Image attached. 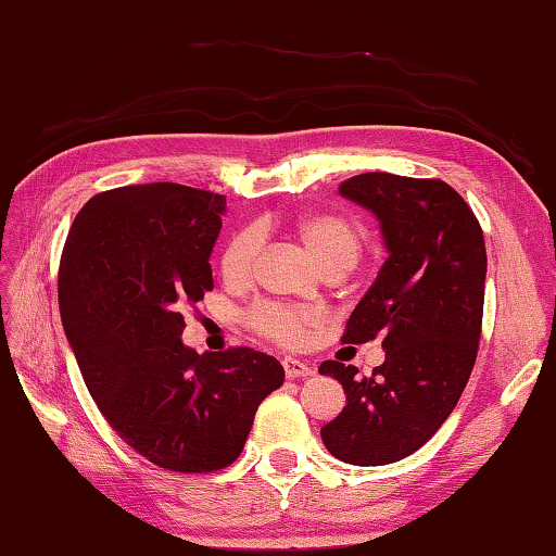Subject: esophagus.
Segmentation results:
<instances>
[{
	"label": "esophagus",
	"instance_id": "obj_1",
	"mask_svg": "<svg viewBox=\"0 0 556 556\" xmlns=\"http://www.w3.org/2000/svg\"><path fill=\"white\" fill-rule=\"evenodd\" d=\"M282 370H286L288 377H309L314 372L312 365H307L305 361L292 358V355H286V358H282Z\"/></svg>",
	"mask_w": 556,
	"mask_h": 556
}]
</instances>
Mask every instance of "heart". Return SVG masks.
<instances>
[{
	"instance_id": "obj_1",
	"label": "heart",
	"mask_w": 556,
	"mask_h": 556,
	"mask_svg": "<svg viewBox=\"0 0 556 556\" xmlns=\"http://www.w3.org/2000/svg\"><path fill=\"white\" fill-rule=\"evenodd\" d=\"M295 235L324 270H351L358 264L363 242L351 219L337 213H314L300 217ZM261 249V232L244 227L232 235L223 251V276L229 282H247L254 274ZM251 329L278 343H300L324 324V312L317 307H292L280 302H261L249 312Z\"/></svg>"
}]
</instances>
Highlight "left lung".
I'll list each match as a JSON object with an SVG mask.
<instances>
[{
  "mask_svg": "<svg viewBox=\"0 0 556 556\" xmlns=\"http://www.w3.org/2000/svg\"><path fill=\"white\" fill-rule=\"evenodd\" d=\"M339 193L377 217L387 249L343 343L382 339L384 363L363 380L353 365H319L345 392L321 441L341 463L377 467L431 441L463 396L479 349L486 249L475 213L441 179L370 172Z\"/></svg>",
  "mask_w": 556,
  "mask_h": 556,
  "instance_id": "left-lung-1",
  "label": "left lung"
}]
</instances>
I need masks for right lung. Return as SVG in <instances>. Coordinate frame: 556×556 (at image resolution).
<instances>
[{"mask_svg":"<svg viewBox=\"0 0 556 556\" xmlns=\"http://www.w3.org/2000/svg\"><path fill=\"white\" fill-rule=\"evenodd\" d=\"M225 195L181 184L93 195L60 258L62 329L111 428L156 467L215 472L242 453L258 404L286 380L254 349L195 353L184 305L213 290Z\"/></svg>","mask_w":556,"mask_h":556,"instance_id":"obj_1","label":"right lung"}]
</instances>
